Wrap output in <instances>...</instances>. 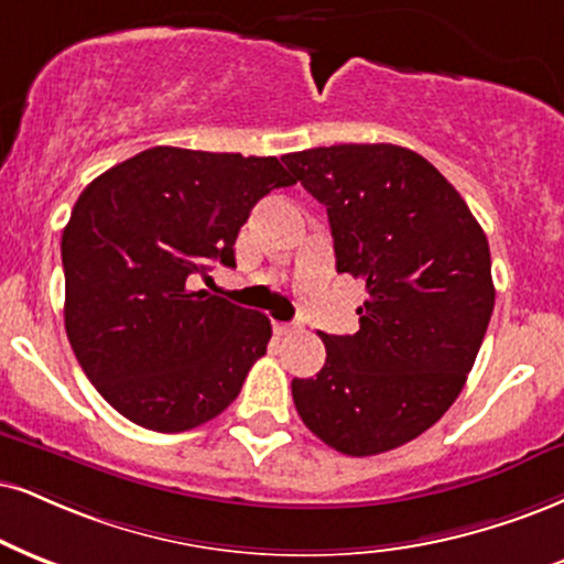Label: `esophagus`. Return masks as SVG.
Instances as JSON below:
<instances>
[{
  "mask_svg": "<svg viewBox=\"0 0 564 564\" xmlns=\"http://www.w3.org/2000/svg\"><path fill=\"white\" fill-rule=\"evenodd\" d=\"M297 329L295 324H290V322H274V332L280 337H284V335H293V332Z\"/></svg>",
  "mask_w": 564,
  "mask_h": 564,
  "instance_id": "obj_1",
  "label": "esophagus"
}]
</instances>
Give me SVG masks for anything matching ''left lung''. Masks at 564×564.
Here are the masks:
<instances>
[{
	"label": "left lung",
	"instance_id": "left-lung-1",
	"mask_svg": "<svg viewBox=\"0 0 564 564\" xmlns=\"http://www.w3.org/2000/svg\"><path fill=\"white\" fill-rule=\"evenodd\" d=\"M326 206L339 274L366 282L356 335H322L324 368L293 379L305 426L343 455L394 449L457 400L495 311L481 225L434 164L392 143L284 154Z\"/></svg>",
	"mask_w": 564,
	"mask_h": 564
}]
</instances>
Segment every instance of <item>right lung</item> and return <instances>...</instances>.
<instances>
[{
  "label": "right lung",
  "instance_id": "right-lung-1",
  "mask_svg": "<svg viewBox=\"0 0 564 564\" xmlns=\"http://www.w3.org/2000/svg\"><path fill=\"white\" fill-rule=\"evenodd\" d=\"M288 185L276 156L156 145L80 193L62 232L65 329L117 413L177 434L238 398L267 352L269 318L187 290V276L235 267L250 208Z\"/></svg>",
  "mask_w": 564,
  "mask_h": 564
}]
</instances>
